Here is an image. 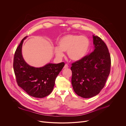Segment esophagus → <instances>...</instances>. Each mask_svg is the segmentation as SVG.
Returning a JSON list of instances; mask_svg holds the SVG:
<instances>
[{"mask_svg": "<svg viewBox=\"0 0 126 126\" xmlns=\"http://www.w3.org/2000/svg\"><path fill=\"white\" fill-rule=\"evenodd\" d=\"M68 68V65L67 64H66L65 65L64 67V69H66V68Z\"/></svg>", "mask_w": 126, "mask_h": 126, "instance_id": "1", "label": "esophagus"}]
</instances>
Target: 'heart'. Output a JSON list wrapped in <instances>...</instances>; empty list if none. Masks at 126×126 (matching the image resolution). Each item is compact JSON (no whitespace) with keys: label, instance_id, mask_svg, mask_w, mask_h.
Listing matches in <instances>:
<instances>
[{"label":"heart","instance_id":"b5f03b06","mask_svg":"<svg viewBox=\"0 0 126 126\" xmlns=\"http://www.w3.org/2000/svg\"><path fill=\"white\" fill-rule=\"evenodd\" d=\"M90 45L89 39L85 36L67 34L59 39V47H55L54 52L56 56L60 58L64 55L63 52H67L71 60L78 61L86 56Z\"/></svg>","mask_w":126,"mask_h":126}]
</instances>
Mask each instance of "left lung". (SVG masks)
I'll use <instances>...</instances> for the list:
<instances>
[{
  "mask_svg": "<svg viewBox=\"0 0 126 126\" xmlns=\"http://www.w3.org/2000/svg\"><path fill=\"white\" fill-rule=\"evenodd\" d=\"M94 50L82 60L72 64L71 82L74 92L84 98L98 95L104 88L111 68V57L105 42L93 35Z\"/></svg>",
  "mask_w": 126,
  "mask_h": 126,
  "instance_id": "left-lung-1",
  "label": "left lung"
}]
</instances>
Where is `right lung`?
I'll return each mask as SVG.
<instances>
[{
	"instance_id": "obj_1",
	"label": "right lung",
	"mask_w": 126,
	"mask_h": 126,
	"mask_svg": "<svg viewBox=\"0 0 126 126\" xmlns=\"http://www.w3.org/2000/svg\"><path fill=\"white\" fill-rule=\"evenodd\" d=\"M27 37L21 40L15 52L13 68L16 81L18 85L29 95L35 98H44L52 92L56 78L65 63H48L39 68L28 65L22 54V44Z\"/></svg>"
}]
</instances>
